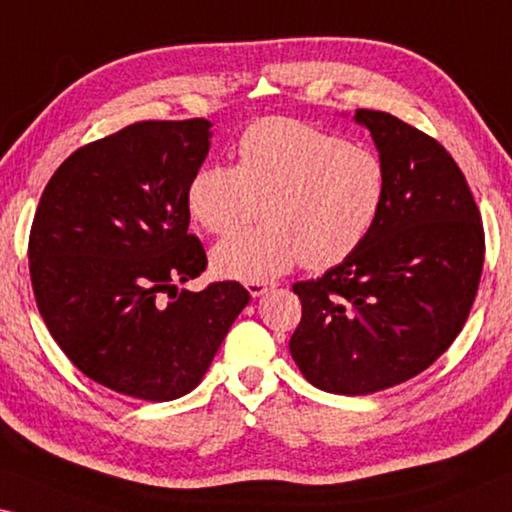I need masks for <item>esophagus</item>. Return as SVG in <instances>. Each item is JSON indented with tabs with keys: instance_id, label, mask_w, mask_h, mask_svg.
Listing matches in <instances>:
<instances>
[{
	"instance_id": "1",
	"label": "esophagus",
	"mask_w": 512,
	"mask_h": 512,
	"mask_svg": "<svg viewBox=\"0 0 512 512\" xmlns=\"http://www.w3.org/2000/svg\"><path fill=\"white\" fill-rule=\"evenodd\" d=\"M246 289H248L250 296L257 298V296L266 294V291L271 289V285H269V282H264V280H257V282H246Z\"/></svg>"
}]
</instances>
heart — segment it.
Here are the masks:
<instances>
[{
  "label": "heart",
  "mask_w": 512,
  "mask_h": 512,
  "mask_svg": "<svg viewBox=\"0 0 512 512\" xmlns=\"http://www.w3.org/2000/svg\"><path fill=\"white\" fill-rule=\"evenodd\" d=\"M237 164L193 173L186 207L218 243L212 266L234 280H271L300 262L326 271L358 250L383 212L389 175L378 152L294 118L257 120L234 145Z\"/></svg>",
  "instance_id": "b5f03b06"
}]
</instances>
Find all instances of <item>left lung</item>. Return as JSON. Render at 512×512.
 Segmentation results:
<instances>
[{"label":"left lung","instance_id":"left-lung-1","mask_svg":"<svg viewBox=\"0 0 512 512\" xmlns=\"http://www.w3.org/2000/svg\"><path fill=\"white\" fill-rule=\"evenodd\" d=\"M389 189L367 241L321 278L296 282L291 358L314 387L360 396L431 367L465 326L485 234L465 175L440 143L392 113L358 109Z\"/></svg>","mask_w":512,"mask_h":512}]
</instances>
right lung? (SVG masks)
Returning <instances> with one entry per match:
<instances>
[{
  "instance_id": "obj_1",
  "label": "right lung",
  "mask_w": 512,
  "mask_h": 512,
  "mask_svg": "<svg viewBox=\"0 0 512 512\" xmlns=\"http://www.w3.org/2000/svg\"><path fill=\"white\" fill-rule=\"evenodd\" d=\"M212 123L143 120L70 154L29 234L38 312L75 367L113 392L173 401L200 385L250 294L177 289L207 269L186 189Z\"/></svg>"
}]
</instances>
